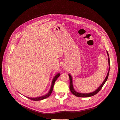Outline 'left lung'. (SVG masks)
Returning a JSON list of instances; mask_svg holds the SVG:
<instances>
[{
    "instance_id": "obj_1",
    "label": "left lung",
    "mask_w": 120,
    "mask_h": 120,
    "mask_svg": "<svg viewBox=\"0 0 120 120\" xmlns=\"http://www.w3.org/2000/svg\"><path fill=\"white\" fill-rule=\"evenodd\" d=\"M108 56V63H109V65L110 66V58H109V53L108 52H107ZM110 67H109V71L107 74V77L105 78L104 81L103 82L101 83V85L95 91H94L92 93H86V94H83V93H78L77 92H76L75 90H74V88L73 87V85H72V79L71 78V76L70 75H68L69 76V78H70V90L71 91V92L72 93V94L74 95L75 96H77V97H92L94 95H95L96 94H97L98 92H99L100 90H101V89L102 88L103 86H104V85L105 84V83L107 81L108 76H109V71H110Z\"/></svg>"
}]
</instances>
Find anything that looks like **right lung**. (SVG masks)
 Returning <instances> with one entry per match:
<instances>
[{
	"label": "right lung",
	"mask_w": 120,
	"mask_h": 120,
	"mask_svg": "<svg viewBox=\"0 0 120 120\" xmlns=\"http://www.w3.org/2000/svg\"><path fill=\"white\" fill-rule=\"evenodd\" d=\"M60 73H58L57 74H56L55 76H54V77L53 78V79H52V86H51V88L50 89V90L49 92L46 94V95L41 96V97H37V98H29V97H27L28 99L31 100H33V101H41L43 99H45L46 98L49 97L50 95H51V94L52 92V90H53V86L54 83H55V82L56 81V80L57 79L59 78L60 76Z\"/></svg>",
	"instance_id": "1"
}]
</instances>
